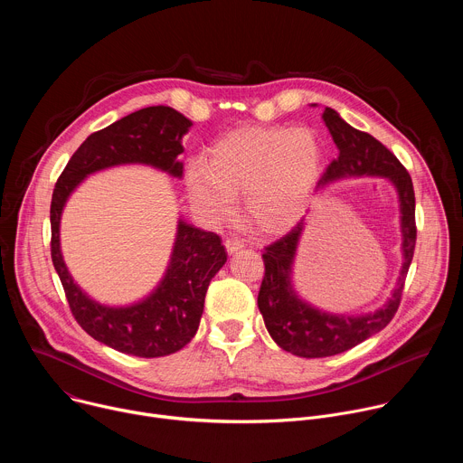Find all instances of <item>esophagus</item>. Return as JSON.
<instances>
[{
    "instance_id": "34e87169",
    "label": "esophagus",
    "mask_w": 463,
    "mask_h": 463,
    "mask_svg": "<svg viewBox=\"0 0 463 463\" xmlns=\"http://www.w3.org/2000/svg\"><path fill=\"white\" fill-rule=\"evenodd\" d=\"M241 247H243V241H241V240H238V238H227V240H225V249H227V252H229V254H232V252L240 250Z\"/></svg>"
}]
</instances>
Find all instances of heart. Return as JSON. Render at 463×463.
I'll return each mask as SVG.
<instances>
[{
  "label": "heart",
  "mask_w": 463,
  "mask_h": 463,
  "mask_svg": "<svg viewBox=\"0 0 463 463\" xmlns=\"http://www.w3.org/2000/svg\"><path fill=\"white\" fill-rule=\"evenodd\" d=\"M322 148L306 128H241L211 146L184 174L188 200L211 222L227 220L241 194L250 227L289 231L306 213L320 177Z\"/></svg>",
  "instance_id": "b5f03b06"
}]
</instances>
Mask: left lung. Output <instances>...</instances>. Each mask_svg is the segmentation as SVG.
<instances>
[{"mask_svg":"<svg viewBox=\"0 0 463 463\" xmlns=\"http://www.w3.org/2000/svg\"><path fill=\"white\" fill-rule=\"evenodd\" d=\"M322 118L337 145L339 156L326 168L318 188L352 175H379L392 181L400 195L403 268L392 297L381 309L355 317L334 315L300 300L291 284L293 261L304 222L268 245L261 254L266 275L260 286L258 307L273 341L282 350L306 359L343 354L381 332L400 307L416 247V197L407 168L375 137L345 122L335 109L326 108Z\"/></svg>","mask_w":463,"mask_h":463,"instance_id":"obj_1","label":"left lung"}]
</instances>
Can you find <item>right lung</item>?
<instances>
[{"label":"right lung","mask_w":463,"mask_h":463,"mask_svg":"<svg viewBox=\"0 0 463 463\" xmlns=\"http://www.w3.org/2000/svg\"><path fill=\"white\" fill-rule=\"evenodd\" d=\"M190 126L184 115L168 106L129 113L91 134L65 165L52 190L51 258L70 309L88 335L128 355L163 357L192 341L209 284L227 261L222 238L179 220L168 269L156 291L137 304L109 307L91 300L65 268L60 250L61 211L86 175L109 166L139 163L181 177V139Z\"/></svg>","instance_id":"add662e5"}]
</instances>
